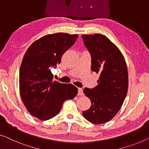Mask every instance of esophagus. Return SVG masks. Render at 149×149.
<instances>
[{
    "label": "esophagus",
    "mask_w": 149,
    "mask_h": 149,
    "mask_svg": "<svg viewBox=\"0 0 149 149\" xmlns=\"http://www.w3.org/2000/svg\"><path fill=\"white\" fill-rule=\"evenodd\" d=\"M77 95H78V96H82V95H84L83 90H82V88H78V93H77Z\"/></svg>",
    "instance_id": "1"
}]
</instances>
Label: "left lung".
I'll list each match as a JSON object with an SVG mask.
<instances>
[{
    "label": "left lung",
    "mask_w": 149,
    "mask_h": 149,
    "mask_svg": "<svg viewBox=\"0 0 149 149\" xmlns=\"http://www.w3.org/2000/svg\"><path fill=\"white\" fill-rule=\"evenodd\" d=\"M81 37L90 54L92 71L100 75L97 86L84 89L92 106L82 114L90 123L103 124L116 116L125 100L128 86L127 67L120 51L106 36L94 34Z\"/></svg>",
    "instance_id": "obj_1"
}]
</instances>
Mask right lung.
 <instances>
[{
	"mask_svg": "<svg viewBox=\"0 0 149 149\" xmlns=\"http://www.w3.org/2000/svg\"><path fill=\"white\" fill-rule=\"evenodd\" d=\"M77 35L55 33L35 41L24 55L19 72L20 94L25 107L33 116L47 120L58 114L66 100L77 94L72 84L53 81L51 69L61 63Z\"/></svg>",
	"mask_w": 149,
	"mask_h": 149,
	"instance_id": "right-lung-1",
	"label": "right lung"
}]
</instances>
